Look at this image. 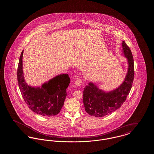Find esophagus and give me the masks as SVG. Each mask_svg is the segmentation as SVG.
<instances>
[{"instance_id":"1","label":"esophagus","mask_w":154,"mask_h":154,"mask_svg":"<svg viewBox=\"0 0 154 154\" xmlns=\"http://www.w3.org/2000/svg\"><path fill=\"white\" fill-rule=\"evenodd\" d=\"M75 83L76 85H77V86H80L82 84V80L81 79V78H79V79H78L77 80H75Z\"/></svg>"}]
</instances>
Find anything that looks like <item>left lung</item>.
I'll use <instances>...</instances> for the list:
<instances>
[{"label": "left lung", "instance_id": "obj_1", "mask_svg": "<svg viewBox=\"0 0 154 154\" xmlns=\"http://www.w3.org/2000/svg\"><path fill=\"white\" fill-rule=\"evenodd\" d=\"M125 56L128 62V70L123 83L118 88L106 92L92 82L85 86L83 92V102L86 112L95 117H102L117 110L125 102L132 88L134 79V60L129 47L122 42Z\"/></svg>", "mask_w": 154, "mask_h": 154}]
</instances>
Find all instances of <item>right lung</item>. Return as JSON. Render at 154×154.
<instances>
[{
  "label": "right lung",
  "instance_id": "right-lung-1",
  "mask_svg": "<svg viewBox=\"0 0 154 154\" xmlns=\"http://www.w3.org/2000/svg\"><path fill=\"white\" fill-rule=\"evenodd\" d=\"M22 51L17 69V80L24 101L32 111L45 117L58 114L66 99V89L70 82L68 74L56 76L42 87H32L25 82L22 70Z\"/></svg>",
  "mask_w": 154,
  "mask_h": 154
}]
</instances>
